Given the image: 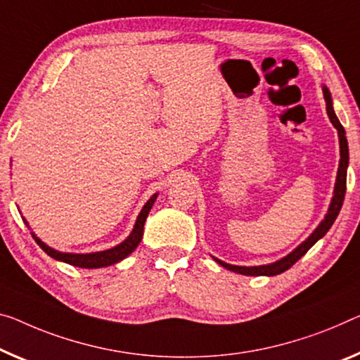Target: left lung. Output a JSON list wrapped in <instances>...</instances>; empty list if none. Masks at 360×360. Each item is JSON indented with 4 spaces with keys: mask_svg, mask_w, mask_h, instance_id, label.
I'll use <instances>...</instances> for the list:
<instances>
[{
    "mask_svg": "<svg viewBox=\"0 0 360 360\" xmlns=\"http://www.w3.org/2000/svg\"><path fill=\"white\" fill-rule=\"evenodd\" d=\"M323 96H325V103H327L328 117L331 120V124L335 125V129L338 130L340 149H341L340 169H338V176H336V185H335V196H333V199H331L327 217H325V220H322V224H320L317 229H315L314 233L309 236L301 246H297L295 251L288 254L286 257L281 259V261H276V262L269 264V265H259V267H238V265H230V264H225L222 261H219V259H215V261L222 265V267L231 270V272L241 274V275H267V276L278 275L281 272H285V270H288L297 261H300L304 254L311 250L315 243H317L320 238L327 233V231L330 230V226L333 225V222L336 220V217H338V214L341 211V206H342V201H345V195H346V172H347V164H349V149H347L346 131H345V129H342V125L340 124L338 117H336V114L333 110V104H331L330 91L327 90V88H323Z\"/></svg>",
    "mask_w": 360,
    "mask_h": 360,
    "instance_id": "1",
    "label": "left lung"
}]
</instances>
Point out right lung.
Segmentation results:
<instances>
[{"instance_id": "add662e5", "label": "right lung", "mask_w": 360, "mask_h": 360, "mask_svg": "<svg viewBox=\"0 0 360 360\" xmlns=\"http://www.w3.org/2000/svg\"><path fill=\"white\" fill-rule=\"evenodd\" d=\"M156 198H158V195H153L151 198H149V201L145 204V207L141 209L140 215H138L134 231H131L130 236L127 238L124 243H120L119 246L112 248V250L101 251V252H91V254H68V252H59V251L51 250V248L46 246L45 243H41L40 240H38L35 235H33V238H35L37 245L40 246L41 250L48 254V256L56 259V261H63L65 264L75 265V267H82V269L108 267V265H112L115 262L122 261V259L129 256L130 252H134L135 248L140 245V241L143 238V226H145L146 217H148L149 211H151Z\"/></svg>"}]
</instances>
